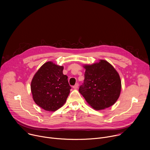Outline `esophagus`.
<instances>
[{
	"label": "esophagus",
	"instance_id": "34e87169",
	"mask_svg": "<svg viewBox=\"0 0 150 150\" xmlns=\"http://www.w3.org/2000/svg\"><path fill=\"white\" fill-rule=\"evenodd\" d=\"M78 85H79L78 83H76L75 85H74V86H73V88H75V89H77V88H78Z\"/></svg>",
	"mask_w": 150,
	"mask_h": 150
}]
</instances>
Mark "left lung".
Returning <instances> with one entry per match:
<instances>
[{
  "label": "left lung",
  "instance_id": "obj_1",
  "mask_svg": "<svg viewBox=\"0 0 150 150\" xmlns=\"http://www.w3.org/2000/svg\"><path fill=\"white\" fill-rule=\"evenodd\" d=\"M85 79L79 92L92 108L103 110L113 105L120 96L121 81L116 70L108 61L100 60L85 65Z\"/></svg>",
  "mask_w": 150,
  "mask_h": 150
}]
</instances>
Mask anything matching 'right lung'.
<instances>
[{"mask_svg": "<svg viewBox=\"0 0 150 150\" xmlns=\"http://www.w3.org/2000/svg\"><path fill=\"white\" fill-rule=\"evenodd\" d=\"M63 67L47 62L34 75L31 90L35 103L47 111L54 112L65 103L71 87Z\"/></svg>", "mask_w": 150, "mask_h": 150, "instance_id": "1", "label": "right lung"}]
</instances>
